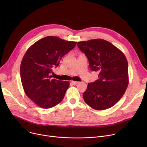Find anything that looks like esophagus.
<instances>
[{"mask_svg": "<svg viewBox=\"0 0 147 147\" xmlns=\"http://www.w3.org/2000/svg\"><path fill=\"white\" fill-rule=\"evenodd\" d=\"M71 83L72 84H73V85H75V84H77L79 82H76V81H71Z\"/></svg>", "mask_w": 147, "mask_h": 147, "instance_id": "34e87169", "label": "esophagus"}]
</instances>
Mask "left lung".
I'll return each mask as SVG.
<instances>
[{
	"label": "left lung",
	"instance_id": "left-lung-1",
	"mask_svg": "<svg viewBox=\"0 0 147 147\" xmlns=\"http://www.w3.org/2000/svg\"><path fill=\"white\" fill-rule=\"evenodd\" d=\"M78 46L89 60L92 71L99 79L88 83L84 101L92 109L104 110L116 104L129 84L127 61L120 50L103 39L79 42Z\"/></svg>",
	"mask_w": 147,
	"mask_h": 147
}]
</instances>
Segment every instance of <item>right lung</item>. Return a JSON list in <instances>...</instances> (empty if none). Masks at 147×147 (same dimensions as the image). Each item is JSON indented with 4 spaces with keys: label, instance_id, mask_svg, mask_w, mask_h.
Wrapping results in <instances>:
<instances>
[{
    "label": "right lung",
    "instance_id": "1",
    "mask_svg": "<svg viewBox=\"0 0 147 147\" xmlns=\"http://www.w3.org/2000/svg\"><path fill=\"white\" fill-rule=\"evenodd\" d=\"M76 42L47 36L28 49L20 66V76L26 95L38 106L50 109L60 103L69 87V82L52 79V68L73 49Z\"/></svg>",
    "mask_w": 147,
    "mask_h": 147
}]
</instances>
